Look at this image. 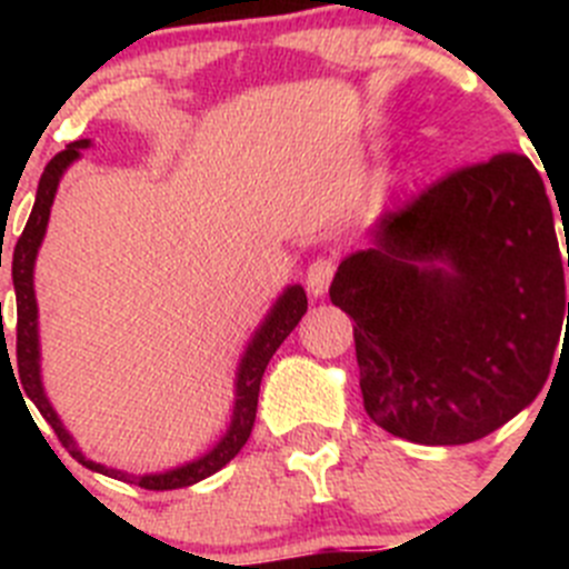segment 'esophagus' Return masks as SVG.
<instances>
[{
  "mask_svg": "<svg viewBox=\"0 0 569 569\" xmlns=\"http://www.w3.org/2000/svg\"><path fill=\"white\" fill-rule=\"evenodd\" d=\"M332 274H336V261L327 256L313 258L308 263V272H306V289L311 297H325L327 286H330Z\"/></svg>",
  "mask_w": 569,
  "mask_h": 569,
  "instance_id": "esophagus-1",
  "label": "esophagus"
}]
</instances>
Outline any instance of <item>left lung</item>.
<instances>
[{
    "instance_id": "8db88e82",
    "label": "left lung",
    "mask_w": 569,
    "mask_h": 569,
    "mask_svg": "<svg viewBox=\"0 0 569 569\" xmlns=\"http://www.w3.org/2000/svg\"><path fill=\"white\" fill-rule=\"evenodd\" d=\"M565 258L542 178L520 153L386 211L371 248L343 258L330 286L355 321L371 421L410 443L462 446L526 410L548 380L565 308L569 325Z\"/></svg>"
}]
</instances>
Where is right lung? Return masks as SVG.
I'll return each instance as SVG.
<instances>
[{"label": "right lung", "instance_id": "right-lung-1", "mask_svg": "<svg viewBox=\"0 0 569 569\" xmlns=\"http://www.w3.org/2000/svg\"><path fill=\"white\" fill-rule=\"evenodd\" d=\"M84 148H90V140L71 142L66 151H60L49 164H46L43 176H40V183H38L32 214L30 220H27L24 233H21L19 242H16L13 248L16 377H19L16 386H21V391H24L27 399L38 407V412L46 418V423L54 429L60 443L68 449V455H71L77 462H82L84 468L96 470V473H104L109 479L126 481V485L146 487V490H178V487L198 485L200 479H206V476L226 468V465L242 451V446L248 443L252 423H256L258 388H261L263 369H267V363L272 360V355L278 352L280 343L286 341V336H289V332L300 325V319L306 317L308 311L306 289H302L300 283L286 286L283 295L274 300V306L269 308V313L263 317L261 325H258V330L252 332L248 349H244L242 360H239L237 366L231 423H228L226 435L214 443V449H209L203 457H198V460L176 465V468L170 470H159V473H126V470L107 468V465L93 462L90 457H84V451L79 449L73 435L62 427L60 416H57L49 396H46L43 377H40V336H38V300H36V258H38L40 244H43L46 226H49L51 203H54L60 178L66 176V170L71 168L79 157H82ZM4 349H8V343H4ZM24 396H21V399H24Z\"/></svg>", "mask_w": 569, "mask_h": 569}]
</instances>
